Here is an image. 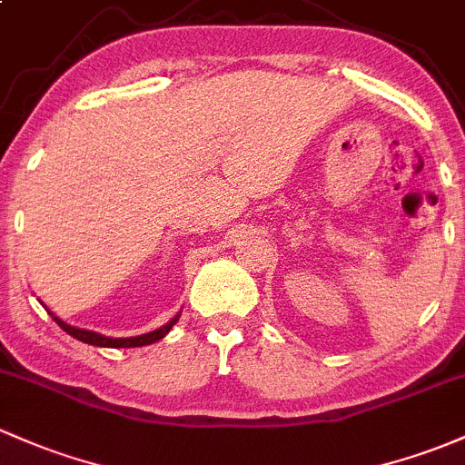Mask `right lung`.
I'll return each instance as SVG.
<instances>
[{"label": "right lung", "mask_w": 465, "mask_h": 465, "mask_svg": "<svg viewBox=\"0 0 465 465\" xmlns=\"http://www.w3.org/2000/svg\"><path fill=\"white\" fill-rule=\"evenodd\" d=\"M42 306H44V302H42ZM44 308H46V306H44ZM46 311H48V308H46ZM48 314H51L54 322H57V326L62 328L64 332H68V334H71V337L79 339V341L91 343V346H99V348H139V346H151V343L159 341V339L166 337V334L171 332V328L174 326V323L179 322V314H182V312L174 314L171 322L163 323V326L157 328V331L146 332V334H137V337H124V339L122 337H104V334H99V332L68 326L66 322H62V319H59V317H54L51 311H48Z\"/></svg>", "instance_id": "right-lung-1"}]
</instances>
